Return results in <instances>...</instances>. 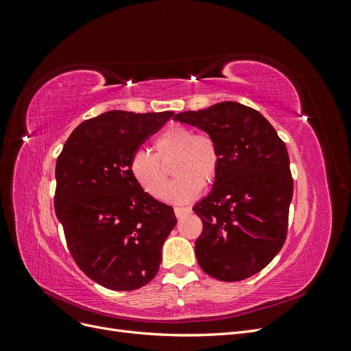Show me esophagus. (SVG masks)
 <instances>
[{"instance_id":"esophagus-1","label":"esophagus","mask_w":351,"mask_h":351,"mask_svg":"<svg viewBox=\"0 0 351 351\" xmlns=\"http://www.w3.org/2000/svg\"><path fill=\"white\" fill-rule=\"evenodd\" d=\"M174 214H176L177 218H182L183 215L190 214V208H180V206H177V208H174Z\"/></svg>"}]
</instances>
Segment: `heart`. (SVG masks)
<instances>
[{
	"label": "heart",
	"mask_w": 351,
	"mask_h": 351,
	"mask_svg": "<svg viewBox=\"0 0 351 351\" xmlns=\"http://www.w3.org/2000/svg\"><path fill=\"white\" fill-rule=\"evenodd\" d=\"M154 147L155 155L137 149L129 161L130 176L149 196L162 199L165 195L174 204H189L200 193L202 187L215 182L221 154L217 142L209 134L195 133L184 124H173L156 137ZM173 160V173L178 178L167 189L165 165Z\"/></svg>",
	"instance_id": "1"
}]
</instances>
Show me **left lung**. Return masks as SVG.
Returning a JSON list of instances; mask_svg holds the SVG:
<instances>
[{
    "mask_svg": "<svg viewBox=\"0 0 351 351\" xmlns=\"http://www.w3.org/2000/svg\"><path fill=\"white\" fill-rule=\"evenodd\" d=\"M174 120L206 132L221 154L214 187L193 206L204 224L195 243L200 268L219 281L246 280L287 237L293 177L285 143L259 111L232 101Z\"/></svg>",
    "mask_w": 351,
    "mask_h": 351,
    "instance_id": "obj_1",
    "label": "left lung"
}]
</instances>
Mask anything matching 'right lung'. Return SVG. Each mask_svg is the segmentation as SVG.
<instances>
[{
  "mask_svg": "<svg viewBox=\"0 0 351 351\" xmlns=\"http://www.w3.org/2000/svg\"><path fill=\"white\" fill-rule=\"evenodd\" d=\"M173 115L104 112L79 124L57 159L54 208L70 254L105 289L152 281L177 224L173 206L145 193L129 171L133 152Z\"/></svg>",
  "mask_w": 351,
  "mask_h": 351,
  "instance_id": "right-lung-1",
  "label": "right lung"
}]
</instances>
